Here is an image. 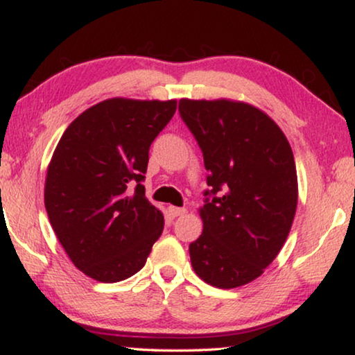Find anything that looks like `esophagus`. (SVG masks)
<instances>
[{"label":"esophagus","mask_w":355,"mask_h":355,"mask_svg":"<svg viewBox=\"0 0 355 355\" xmlns=\"http://www.w3.org/2000/svg\"><path fill=\"white\" fill-rule=\"evenodd\" d=\"M186 211H187L186 208L168 207V213H169V216H171V218H178V216H181V215H184V213H186Z\"/></svg>","instance_id":"esophagus-1"}]
</instances>
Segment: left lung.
I'll return each mask as SVG.
<instances>
[{"mask_svg":"<svg viewBox=\"0 0 355 355\" xmlns=\"http://www.w3.org/2000/svg\"><path fill=\"white\" fill-rule=\"evenodd\" d=\"M179 113L200 145L213 196L198 210L192 268L215 288H239L261 276L289 236L299 196L293 148L268 114L244 101L182 98Z\"/></svg>","mask_w":355,"mask_h":355,"instance_id":"left-lung-1","label":"left lung"}]
</instances>
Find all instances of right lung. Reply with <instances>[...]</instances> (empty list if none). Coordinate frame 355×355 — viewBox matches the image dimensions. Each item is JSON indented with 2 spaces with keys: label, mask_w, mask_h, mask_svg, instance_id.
Here are the masks:
<instances>
[{
  "label": "right lung",
  "mask_w": 355,
  "mask_h": 355,
  "mask_svg": "<svg viewBox=\"0 0 355 355\" xmlns=\"http://www.w3.org/2000/svg\"><path fill=\"white\" fill-rule=\"evenodd\" d=\"M176 100L108 98L77 116L46 169L45 208L76 268L100 283L137 273L163 232L145 197L148 150Z\"/></svg>",
  "instance_id": "1"
}]
</instances>
